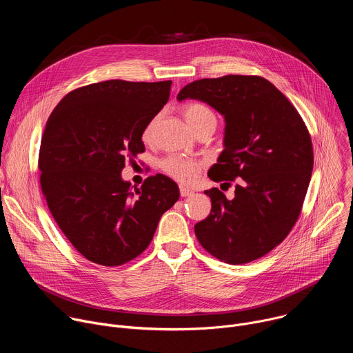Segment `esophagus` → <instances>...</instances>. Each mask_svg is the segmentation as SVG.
I'll list each match as a JSON object with an SVG mask.
<instances>
[{"label": "esophagus", "instance_id": "34e87169", "mask_svg": "<svg viewBox=\"0 0 353 353\" xmlns=\"http://www.w3.org/2000/svg\"><path fill=\"white\" fill-rule=\"evenodd\" d=\"M192 194V190H190L188 187H184V185H180V195L181 196H188Z\"/></svg>", "mask_w": 353, "mask_h": 353}]
</instances>
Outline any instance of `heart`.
Wrapping results in <instances>:
<instances>
[{"label": "heart", "instance_id": "obj_1", "mask_svg": "<svg viewBox=\"0 0 353 353\" xmlns=\"http://www.w3.org/2000/svg\"><path fill=\"white\" fill-rule=\"evenodd\" d=\"M183 116L194 132L201 128L215 130V127L218 124L215 112L204 103H190V105L184 106ZM154 125H155V120H152L146 125V128L143 130V134H142L143 139H149L150 134H152ZM201 166H203L201 165V162H198L195 159L179 157V155H170V157L162 159V162H161V169L168 176H170L174 180L181 181V183L192 181L198 176Z\"/></svg>", "mask_w": 353, "mask_h": 353}]
</instances>
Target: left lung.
<instances>
[{"mask_svg":"<svg viewBox=\"0 0 353 353\" xmlns=\"http://www.w3.org/2000/svg\"><path fill=\"white\" fill-rule=\"evenodd\" d=\"M201 100L225 117L214 181H236L233 199L207 190L212 208L194 226L210 254L239 265L276 247L294 226L313 170V145L297 110L270 81L256 75L198 79L177 94Z\"/></svg>","mask_w":353,"mask_h":353,"instance_id":"obj_1","label":"left lung"}]
</instances>
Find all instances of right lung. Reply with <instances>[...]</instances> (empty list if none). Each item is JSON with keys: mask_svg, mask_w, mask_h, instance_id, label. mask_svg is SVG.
<instances>
[{"mask_svg": "<svg viewBox=\"0 0 353 353\" xmlns=\"http://www.w3.org/2000/svg\"><path fill=\"white\" fill-rule=\"evenodd\" d=\"M172 81L110 79L70 92L50 114L40 142V185L54 221L89 261L125 264L149 245L180 196L163 176L141 188L121 179L143 152L142 134L168 103Z\"/></svg>", "mask_w": 353, "mask_h": 353, "instance_id": "obj_1", "label": "right lung"}]
</instances>
